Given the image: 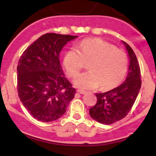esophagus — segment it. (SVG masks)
Wrapping results in <instances>:
<instances>
[{
    "label": "esophagus",
    "instance_id": "34e87169",
    "mask_svg": "<svg viewBox=\"0 0 156 156\" xmlns=\"http://www.w3.org/2000/svg\"><path fill=\"white\" fill-rule=\"evenodd\" d=\"M77 92H78V93H80V94H85L86 92V91H84V90H82V89H78V90H77Z\"/></svg>",
    "mask_w": 156,
    "mask_h": 156
}]
</instances>
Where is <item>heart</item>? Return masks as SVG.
Wrapping results in <instances>:
<instances>
[{"label": "heart", "mask_w": 156, "mask_h": 156, "mask_svg": "<svg viewBox=\"0 0 156 156\" xmlns=\"http://www.w3.org/2000/svg\"><path fill=\"white\" fill-rule=\"evenodd\" d=\"M86 62H91L89 72L80 74L74 84L81 89L99 87L109 89L121 83L128 69V58L123 51L101 39H86L78 49L73 48L64 55V66L67 74L75 78Z\"/></svg>", "instance_id": "1"}]
</instances>
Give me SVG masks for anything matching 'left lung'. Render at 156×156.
I'll use <instances>...</instances> for the list:
<instances>
[{
	"label": "left lung",
	"instance_id": "left-lung-1",
	"mask_svg": "<svg viewBox=\"0 0 156 156\" xmlns=\"http://www.w3.org/2000/svg\"><path fill=\"white\" fill-rule=\"evenodd\" d=\"M129 58L128 73L119 87L103 93H96L97 103L89 108L93 119L104 125H110L123 119L135 103L141 88V73L137 58L132 48L122 41Z\"/></svg>",
	"mask_w": 156,
	"mask_h": 156
}]
</instances>
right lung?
Masks as SVG:
<instances>
[{
    "mask_svg": "<svg viewBox=\"0 0 156 156\" xmlns=\"http://www.w3.org/2000/svg\"><path fill=\"white\" fill-rule=\"evenodd\" d=\"M78 36L49 33L23 52L17 66L20 100L37 120L49 122L63 116L76 89L64 76L59 54Z\"/></svg>",
    "mask_w": 156,
    "mask_h": 156,
    "instance_id": "add662e5",
    "label": "right lung"
}]
</instances>
